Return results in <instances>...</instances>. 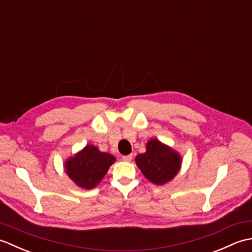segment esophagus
I'll use <instances>...</instances> for the list:
<instances>
[{"label":"esophagus","mask_w":252,"mask_h":252,"mask_svg":"<svg viewBox=\"0 0 252 252\" xmlns=\"http://www.w3.org/2000/svg\"><path fill=\"white\" fill-rule=\"evenodd\" d=\"M132 158H133V155H126V156H122L123 161H126V162H130Z\"/></svg>","instance_id":"esophagus-1"}]
</instances>
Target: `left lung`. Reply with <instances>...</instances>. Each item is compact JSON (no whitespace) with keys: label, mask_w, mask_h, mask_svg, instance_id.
Wrapping results in <instances>:
<instances>
[{"label":"left lung","mask_w":252,"mask_h":252,"mask_svg":"<svg viewBox=\"0 0 252 252\" xmlns=\"http://www.w3.org/2000/svg\"><path fill=\"white\" fill-rule=\"evenodd\" d=\"M135 162L144 176L156 185L172 180L182 164L180 154L156 138L148 141L146 152L137 155Z\"/></svg>","instance_id":"obj_1"}]
</instances>
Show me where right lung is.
Segmentation results:
<instances>
[{
    "mask_svg": "<svg viewBox=\"0 0 252 252\" xmlns=\"http://www.w3.org/2000/svg\"><path fill=\"white\" fill-rule=\"evenodd\" d=\"M116 158L101 153L94 145H87L81 152L67 159L66 173L74 183L85 189H92L103 180Z\"/></svg>",
    "mask_w": 252,
    "mask_h": 252,
    "instance_id": "right-lung-1",
    "label": "right lung"
}]
</instances>
